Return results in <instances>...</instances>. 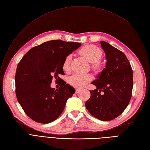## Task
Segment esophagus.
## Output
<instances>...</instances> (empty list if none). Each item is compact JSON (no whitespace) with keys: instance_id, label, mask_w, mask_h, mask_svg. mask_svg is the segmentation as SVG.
<instances>
[{"instance_id":"34e87169","label":"esophagus","mask_w":150,"mask_h":150,"mask_svg":"<svg viewBox=\"0 0 150 150\" xmlns=\"http://www.w3.org/2000/svg\"><path fill=\"white\" fill-rule=\"evenodd\" d=\"M81 91V90H80V89H76V94H78V93H79V92Z\"/></svg>"}]
</instances>
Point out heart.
I'll return each mask as SVG.
<instances>
[{
	"mask_svg": "<svg viewBox=\"0 0 150 150\" xmlns=\"http://www.w3.org/2000/svg\"><path fill=\"white\" fill-rule=\"evenodd\" d=\"M79 53L90 63H92V67L96 71H99L101 69V65L99 62L103 56V52L100 49L93 45H87L80 50ZM71 61V55H68L63 62L62 67L65 71H68L70 69ZM91 80L92 76L89 74L76 73L69 78L68 82L72 86L81 88L85 87Z\"/></svg>",
	"mask_w": 150,
	"mask_h": 150,
	"instance_id": "1",
	"label": "heart"
}]
</instances>
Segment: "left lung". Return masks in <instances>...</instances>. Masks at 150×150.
Returning a JSON list of instances; mask_svg holds the SVG:
<instances>
[{
	"mask_svg": "<svg viewBox=\"0 0 150 150\" xmlns=\"http://www.w3.org/2000/svg\"><path fill=\"white\" fill-rule=\"evenodd\" d=\"M105 54V68L91 82L96 88L90 90V98L85 104L95 118L110 121L126 109L131 98L133 73L126 56L108 42L100 41Z\"/></svg>",
	"mask_w": 150,
	"mask_h": 150,
	"instance_id": "left-lung-1",
	"label": "left lung"
}]
</instances>
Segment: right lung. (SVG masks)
Masks as SVG:
<instances>
[{
    "mask_svg": "<svg viewBox=\"0 0 150 150\" xmlns=\"http://www.w3.org/2000/svg\"><path fill=\"white\" fill-rule=\"evenodd\" d=\"M81 46L79 42L60 40L46 41L30 49L18 63L15 75L17 99L27 115L35 122H54L75 93L65 82L56 90L51 84L54 77L61 80L59 75L65 74L64 60Z\"/></svg>",
    "mask_w": 150,
    "mask_h": 150,
    "instance_id": "1",
    "label": "right lung"
}]
</instances>
